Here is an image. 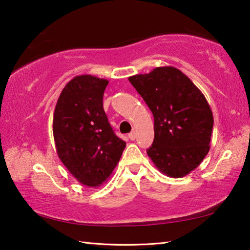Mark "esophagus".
Masks as SVG:
<instances>
[{
    "instance_id": "obj_1",
    "label": "esophagus",
    "mask_w": 250,
    "mask_h": 250,
    "mask_svg": "<svg viewBox=\"0 0 250 250\" xmlns=\"http://www.w3.org/2000/svg\"><path fill=\"white\" fill-rule=\"evenodd\" d=\"M128 137H129V139H130V140H132V141H133V140H135V138H137V134H135L134 131H132V132L129 133Z\"/></svg>"
}]
</instances>
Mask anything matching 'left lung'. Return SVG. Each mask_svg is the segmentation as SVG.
Returning a JSON list of instances; mask_svg holds the SVG:
<instances>
[{
  "label": "left lung",
  "instance_id": "obj_1",
  "mask_svg": "<svg viewBox=\"0 0 250 250\" xmlns=\"http://www.w3.org/2000/svg\"><path fill=\"white\" fill-rule=\"evenodd\" d=\"M154 117L147 155L163 174L181 178L201 164L210 149L212 110L204 95L174 66H158L129 78Z\"/></svg>",
  "mask_w": 250,
  "mask_h": 250
}]
</instances>
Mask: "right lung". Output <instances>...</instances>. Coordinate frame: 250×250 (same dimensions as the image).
<instances>
[{
  "instance_id": "add662e5",
  "label": "right lung",
  "mask_w": 250,
  "mask_h": 250,
  "mask_svg": "<svg viewBox=\"0 0 250 250\" xmlns=\"http://www.w3.org/2000/svg\"><path fill=\"white\" fill-rule=\"evenodd\" d=\"M108 81L78 75L59 96L53 113L58 156L76 180L99 187L109 178L125 147L108 122L103 96Z\"/></svg>"
}]
</instances>
